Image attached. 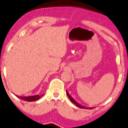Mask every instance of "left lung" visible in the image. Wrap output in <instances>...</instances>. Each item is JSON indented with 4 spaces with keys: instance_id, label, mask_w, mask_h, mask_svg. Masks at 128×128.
I'll list each match as a JSON object with an SVG mask.
<instances>
[{
    "instance_id": "left-lung-1",
    "label": "left lung",
    "mask_w": 128,
    "mask_h": 128,
    "mask_svg": "<svg viewBox=\"0 0 128 128\" xmlns=\"http://www.w3.org/2000/svg\"><path fill=\"white\" fill-rule=\"evenodd\" d=\"M66 93H67V96H68L69 99H70V101H72V102H73V103H74V104H75V105H76V106H78V107H79V108H86V107H84V106H82L81 105H80V104H78V102H76V101H75V100H74V99H73V98H72V96H71L70 95H69V94L68 93V92H67V90H66ZM92 108H93V107H91V108H89V109H92Z\"/></svg>"
}]
</instances>
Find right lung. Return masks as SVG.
I'll return each mask as SVG.
<instances>
[{
	"mask_svg": "<svg viewBox=\"0 0 128 128\" xmlns=\"http://www.w3.org/2000/svg\"><path fill=\"white\" fill-rule=\"evenodd\" d=\"M44 94L42 95H33V96H16L18 98H19L20 99H21L22 100H24V101H29V102H31V101H35L36 100H39L41 96H42Z\"/></svg>",
	"mask_w": 128,
	"mask_h": 128,
	"instance_id": "obj_1",
	"label": "right lung"
}]
</instances>
